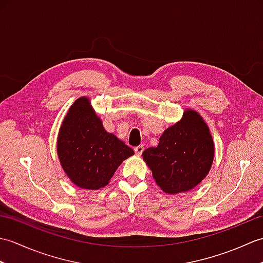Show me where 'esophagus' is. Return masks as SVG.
<instances>
[{"instance_id":"34e87169","label":"esophagus","mask_w":263,"mask_h":263,"mask_svg":"<svg viewBox=\"0 0 263 263\" xmlns=\"http://www.w3.org/2000/svg\"><path fill=\"white\" fill-rule=\"evenodd\" d=\"M143 150H144L143 146H138V147L135 148V153H136L137 156H141L142 153H143Z\"/></svg>"}]
</instances>
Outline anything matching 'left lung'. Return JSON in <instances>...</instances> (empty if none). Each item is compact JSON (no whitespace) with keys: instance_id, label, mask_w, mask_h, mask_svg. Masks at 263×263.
<instances>
[{"instance_id":"left-lung-1","label":"left lung","mask_w":263,"mask_h":263,"mask_svg":"<svg viewBox=\"0 0 263 263\" xmlns=\"http://www.w3.org/2000/svg\"><path fill=\"white\" fill-rule=\"evenodd\" d=\"M215 157L209 126L197 110L187 108L167 127L157 147L142 153L157 185L165 193L187 192L204 180Z\"/></svg>"}]
</instances>
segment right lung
Returning <instances> with one entry per match:
<instances>
[{
    "label": "right lung",
    "instance_id": "add662e5",
    "mask_svg": "<svg viewBox=\"0 0 263 263\" xmlns=\"http://www.w3.org/2000/svg\"><path fill=\"white\" fill-rule=\"evenodd\" d=\"M57 150L61 166L76 186L98 190L107 185L133 149L107 132L88 97L71 105L61 124Z\"/></svg>",
    "mask_w": 263,
    "mask_h": 263
}]
</instances>
